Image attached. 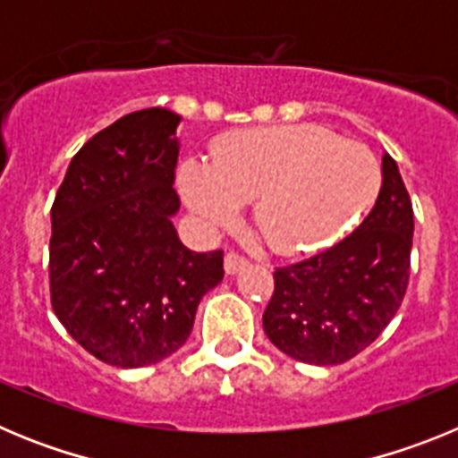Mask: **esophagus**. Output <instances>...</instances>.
<instances>
[{"label":"esophagus","mask_w":458,"mask_h":458,"mask_svg":"<svg viewBox=\"0 0 458 458\" xmlns=\"http://www.w3.org/2000/svg\"><path fill=\"white\" fill-rule=\"evenodd\" d=\"M245 266H248V261H245L242 257H238L236 252H229L225 257V273L226 275H236L238 270H242Z\"/></svg>","instance_id":"1"}]
</instances>
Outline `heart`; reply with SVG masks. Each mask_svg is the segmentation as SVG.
Segmentation results:
<instances>
[{"mask_svg":"<svg viewBox=\"0 0 458 458\" xmlns=\"http://www.w3.org/2000/svg\"><path fill=\"white\" fill-rule=\"evenodd\" d=\"M179 192L217 232L252 201V222L277 254H302L342 236L380 190L374 153L321 125H266L222 137L210 160L185 157Z\"/></svg>","mask_w":458,"mask_h":458,"instance_id":"obj_1","label":"heart"}]
</instances>
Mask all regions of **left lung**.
<instances>
[{
	"instance_id": "1",
	"label": "left lung",
	"mask_w": 458,
	"mask_h": 458,
	"mask_svg": "<svg viewBox=\"0 0 458 458\" xmlns=\"http://www.w3.org/2000/svg\"><path fill=\"white\" fill-rule=\"evenodd\" d=\"M380 174L378 199L351 236L275 270L264 330L293 360L342 365L365 351L402 305L411 270L412 206L387 153Z\"/></svg>"
}]
</instances>
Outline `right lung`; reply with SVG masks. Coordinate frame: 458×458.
<instances>
[{
  "mask_svg": "<svg viewBox=\"0 0 458 458\" xmlns=\"http://www.w3.org/2000/svg\"><path fill=\"white\" fill-rule=\"evenodd\" d=\"M179 123L148 107L96 132L50 210L52 310L82 349L121 369L176 353L225 277L220 250L192 252L172 222Z\"/></svg>",
  "mask_w": 458,
  "mask_h": 458,
  "instance_id": "1",
  "label": "right lung"
}]
</instances>
